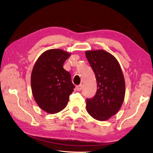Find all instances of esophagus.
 <instances>
[{
	"label": "esophagus",
	"instance_id": "1",
	"mask_svg": "<svg viewBox=\"0 0 153 153\" xmlns=\"http://www.w3.org/2000/svg\"><path fill=\"white\" fill-rule=\"evenodd\" d=\"M82 88H83V85H82L81 84H80L79 85H77V86H76V89L78 91H80L82 89Z\"/></svg>",
	"mask_w": 153,
	"mask_h": 153
}]
</instances>
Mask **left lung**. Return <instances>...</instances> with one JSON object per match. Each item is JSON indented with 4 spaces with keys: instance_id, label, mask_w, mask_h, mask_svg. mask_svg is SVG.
I'll return each instance as SVG.
<instances>
[{
    "instance_id": "8db88e82",
    "label": "left lung",
    "mask_w": 153,
    "mask_h": 153,
    "mask_svg": "<svg viewBox=\"0 0 153 153\" xmlns=\"http://www.w3.org/2000/svg\"><path fill=\"white\" fill-rule=\"evenodd\" d=\"M95 74L97 91L87 99V111L94 118L105 121L116 114L123 102L125 79L118 61L112 54L103 50L85 52Z\"/></svg>"
}]
</instances>
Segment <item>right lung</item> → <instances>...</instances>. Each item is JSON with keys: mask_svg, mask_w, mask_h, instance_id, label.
Listing matches in <instances>:
<instances>
[{"mask_svg": "<svg viewBox=\"0 0 153 153\" xmlns=\"http://www.w3.org/2000/svg\"><path fill=\"white\" fill-rule=\"evenodd\" d=\"M70 54L60 49L42 53L35 63L31 75V87L36 103L50 114L57 113L67 105L75 88L70 74L63 64Z\"/></svg>", "mask_w": 153, "mask_h": 153, "instance_id": "1", "label": "right lung"}]
</instances>
